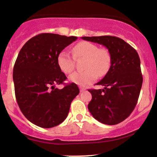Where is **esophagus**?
Masks as SVG:
<instances>
[{
	"label": "esophagus",
	"instance_id": "esophagus-1",
	"mask_svg": "<svg viewBox=\"0 0 157 157\" xmlns=\"http://www.w3.org/2000/svg\"><path fill=\"white\" fill-rule=\"evenodd\" d=\"M84 91H85V89H84V88L80 87V92H83Z\"/></svg>",
	"mask_w": 157,
	"mask_h": 157
}]
</instances>
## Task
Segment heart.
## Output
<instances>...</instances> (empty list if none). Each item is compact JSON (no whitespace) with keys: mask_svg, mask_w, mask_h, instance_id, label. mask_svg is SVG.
<instances>
[{"mask_svg":"<svg viewBox=\"0 0 157 157\" xmlns=\"http://www.w3.org/2000/svg\"><path fill=\"white\" fill-rule=\"evenodd\" d=\"M76 59L86 58L83 71H78L69 76V80L80 86H86L97 78L98 75L103 76L109 71L111 63V56L106 48H98L93 43L81 41L72 49ZM60 69L64 74H69L74 70L75 59L67 51H62L57 58Z\"/></svg>","mask_w":157,"mask_h":157,"instance_id":"b5f03b06","label":"heart"}]
</instances>
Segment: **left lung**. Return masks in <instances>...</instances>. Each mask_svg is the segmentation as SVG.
<instances>
[{"label":"left lung","instance_id":"1","mask_svg":"<svg viewBox=\"0 0 157 157\" xmlns=\"http://www.w3.org/2000/svg\"><path fill=\"white\" fill-rule=\"evenodd\" d=\"M83 40L102 44L111 56L109 71L96 85L104 89L88 90L92 99L88 109L101 123L115 125L128 117L138 101L143 82L140 59L136 51L116 36L81 37Z\"/></svg>","mask_w":157,"mask_h":157}]
</instances>
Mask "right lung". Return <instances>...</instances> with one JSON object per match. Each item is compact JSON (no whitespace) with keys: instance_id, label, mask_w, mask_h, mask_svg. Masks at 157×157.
<instances>
[{"instance_id":"obj_1","label":"right lung","mask_w":157,"mask_h":157,"mask_svg":"<svg viewBox=\"0 0 157 157\" xmlns=\"http://www.w3.org/2000/svg\"><path fill=\"white\" fill-rule=\"evenodd\" d=\"M76 36L40 33L31 38L21 49L13 67L15 95L21 112L35 125L51 128L67 117L78 87L68 83L57 63L58 56L75 41Z\"/></svg>"}]
</instances>
